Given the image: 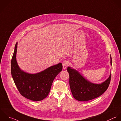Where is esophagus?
I'll return each mask as SVG.
<instances>
[{
	"label": "esophagus",
	"instance_id": "esophagus-1",
	"mask_svg": "<svg viewBox=\"0 0 121 121\" xmlns=\"http://www.w3.org/2000/svg\"><path fill=\"white\" fill-rule=\"evenodd\" d=\"M63 68L64 69H65L69 65V62L67 60H65L63 63Z\"/></svg>",
	"mask_w": 121,
	"mask_h": 121
}]
</instances>
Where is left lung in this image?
Returning <instances> with one entry per match:
<instances>
[{
	"label": "left lung",
	"instance_id": "obj_1",
	"mask_svg": "<svg viewBox=\"0 0 121 121\" xmlns=\"http://www.w3.org/2000/svg\"><path fill=\"white\" fill-rule=\"evenodd\" d=\"M111 65L112 58L110 56ZM69 84L73 97L80 101H89L102 95L108 89L111 81V74L105 82L100 84H94L84 78L77 71L68 67Z\"/></svg>",
	"mask_w": 121,
	"mask_h": 121
}]
</instances>
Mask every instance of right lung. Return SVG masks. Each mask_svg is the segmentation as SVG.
<instances>
[{"mask_svg":"<svg viewBox=\"0 0 121 121\" xmlns=\"http://www.w3.org/2000/svg\"><path fill=\"white\" fill-rule=\"evenodd\" d=\"M17 42L11 60V74L20 93L25 98L38 101L44 99L48 95L53 82L62 70L61 63L48 67L35 74L22 71L16 61Z\"/></svg>","mask_w":121,"mask_h":121,"instance_id":"right-lung-1","label":"right lung"}]
</instances>
